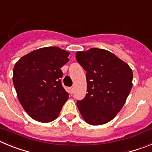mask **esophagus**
<instances>
[{
	"mask_svg": "<svg viewBox=\"0 0 152 152\" xmlns=\"http://www.w3.org/2000/svg\"><path fill=\"white\" fill-rule=\"evenodd\" d=\"M69 93H70V94H73V93H74V88H69Z\"/></svg>",
	"mask_w": 152,
	"mask_h": 152,
	"instance_id": "1",
	"label": "esophagus"
}]
</instances>
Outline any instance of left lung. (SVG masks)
I'll list each match as a JSON object with an SVG mask.
<instances>
[{"label": "left lung", "instance_id": "left-lung-1", "mask_svg": "<svg viewBox=\"0 0 152 152\" xmlns=\"http://www.w3.org/2000/svg\"><path fill=\"white\" fill-rule=\"evenodd\" d=\"M75 58L87 72L88 93L77 102L80 115L93 126L109 123L121 110L131 91V68L112 52L97 48L77 52Z\"/></svg>", "mask_w": 152, "mask_h": 152}]
</instances>
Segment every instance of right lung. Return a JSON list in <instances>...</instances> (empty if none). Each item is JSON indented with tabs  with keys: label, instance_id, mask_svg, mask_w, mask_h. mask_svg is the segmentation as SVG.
<instances>
[{
	"label": "right lung",
	"instance_id": "obj_1",
	"mask_svg": "<svg viewBox=\"0 0 152 152\" xmlns=\"http://www.w3.org/2000/svg\"><path fill=\"white\" fill-rule=\"evenodd\" d=\"M69 52L58 47H44L23 56L13 68L17 97L32 119L49 123L58 116L69 95L61 85V68Z\"/></svg>",
	"mask_w": 152,
	"mask_h": 152
}]
</instances>
